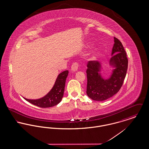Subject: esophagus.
<instances>
[{
  "instance_id": "1",
  "label": "esophagus",
  "mask_w": 149,
  "mask_h": 149,
  "mask_svg": "<svg viewBox=\"0 0 149 149\" xmlns=\"http://www.w3.org/2000/svg\"><path fill=\"white\" fill-rule=\"evenodd\" d=\"M78 67H79V65L77 63H73L72 66H71V70L72 72H76L78 70Z\"/></svg>"
}]
</instances>
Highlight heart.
<instances>
[{"label": "heart", "mask_w": 149, "mask_h": 149, "mask_svg": "<svg viewBox=\"0 0 149 149\" xmlns=\"http://www.w3.org/2000/svg\"><path fill=\"white\" fill-rule=\"evenodd\" d=\"M100 52V47L99 46L96 47L95 50H94L91 54V56H90L91 60L92 61L97 60L98 58L99 57Z\"/></svg>", "instance_id": "obj_1"}]
</instances>
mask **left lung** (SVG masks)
Segmentation results:
<instances>
[{
  "instance_id": "1",
  "label": "left lung",
  "mask_w": 149,
  "mask_h": 149,
  "mask_svg": "<svg viewBox=\"0 0 149 149\" xmlns=\"http://www.w3.org/2000/svg\"><path fill=\"white\" fill-rule=\"evenodd\" d=\"M113 47L109 65L113 69L108 78L102 75V63L97 61H89L86 76L88 96L97 101H103L118 92L123 84L127 70L128 60L126 51L120 41L114 37Z\"/></svg>"
}]
</instances>
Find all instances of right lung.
<instances>
[{
	"label": "right lung",
	"mask_w": 149,
	"mask_h": 149,
	"mask_svg": "<svg viewBox=\"0 0 149 149\" xmlns=\"http://www.w3.org/2000/svg\"><path fill=\"white\" fill-rule=\"evenodd\" d=\"M68 74L69 71L66 70L58 74L52 88L44 97L37 99H27L23 97L24 99L41 108H49L58 104L64 96L65 82Z\"/></svg>",
	"instance_id": "add662e5"
}]
</instances>
